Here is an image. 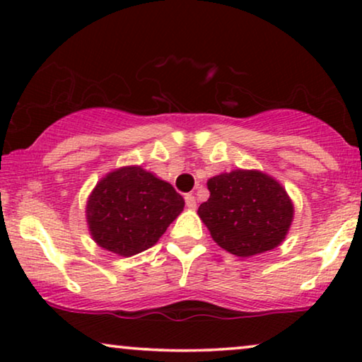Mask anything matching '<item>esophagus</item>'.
I'll use <instances>...</instances> for the list:
<instances>
[{"instance_id":"obj_1","label":"esophagus","mask_w":362,"mask_h":362,"mask_svg":"<svg viewBox=\"0 0 362 362\" xmlns=\"http://www.w3.org/2000/svg\"><path fill=\"white\" fill-rule=\"evenodd\" d=\"M185 201H186V206L189 207V209H196V197L192 196V194H186V197H185Z\"/></svg>"}]
</instances>
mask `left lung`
Segmentation results:
<instances>
[{"label":"left lung","mask_w":362,"mask_h":362,"mask_svg":"<svg viewBox=\"0 0 362 362\" xmlns=\"http://www.w3.org/2000/svg\"><path fill=\"white\" fill-rule=\"evenodd\" d=\"M207 187L211 196L197 214L222 249L250 257L275 249L285 239L293 204L270 176L237 170L211 177Z\"/></svg>","instance_id":"1"}]
</instances>
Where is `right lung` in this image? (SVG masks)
Instances as JSON below:
<instances>
[{
    "label": "right lung",
    "mask_w": 362,
    "mask_h": 362,
    "mask_svg": "<svg viewBox=\"0 0 362 362\" xmlns=\"http://www.w3.org/2000/svg\"><path fill=\"white\" fill-rule=\"evenodd\" d=\"M182 207L185 199L170 182L130 166L98 182L88 197L87 221L98 245L132 257L155 245Z\"/></svg>",
    "instance_id": "obj_1"
}]
</instances>
